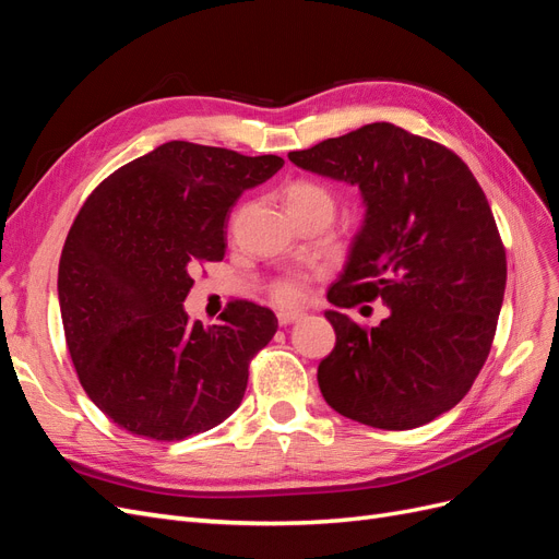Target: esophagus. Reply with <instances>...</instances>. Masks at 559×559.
Returning <instances> with one entry per match:
<instances>
[{"mask_svg":"<svg viewBox=\"0 0 559 559\" xmlns=\"http://www.w3.org/2000/svg\"><path fill=\"white\" fill-rule=\"evenodd\" d=\"M300 317H302V312H298V310H280V312H277V321H280V326L294 324V321H298Z\"/></svg>","mask_w":559,"mask_h":559,"instance_id":"1","label":"esophagus"}]
</instances>
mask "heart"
Wrapping results in <instances>:
<instances>
[{"label": "heart", "mask_w": 559, "mask_h": 559, "mask_svg": "<svg viewBox=\"0 0 559 559\" xmlns=\"http://www.w3.org/2000/svg\"><path fill=\"white\" fill-rule=\"evenodd\" d=\"M286 207L289 210H308V207L333 210V200L324 186L302 179L286 189ZM273 296L277 302H282V306H296V302L306 298V286H302L300 277H286L275 284Z\"/></svg>", "instance_id": "1"}]
</instances>
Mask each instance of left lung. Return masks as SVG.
Returning <instances> with one entry per match:
<instances>
[{
    "mask_svg": "<svg viewBox=\"0 0 559 559\" xmlns=\"http://www.w3.org/2000/svg\"><path fill=\"white\" fill-rule=\"evenodd\" d=\"M289 160L359 186L366 207L341 277L329 289L335 347L317 368L321 396L361 425L403 431L460 403L497 331L506 251L466 163L394 123L292 151ZM380 297L370 332L337 309Z\"/></svg>",
    "mask_w": 559,
    "mask_h": 559,
    "instance_id": "8db88e82",
    "label": "left lung"
}]
</instances>
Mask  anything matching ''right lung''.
I'll use <instances>...</instances> for the list:
<instances>
[{
    "instance_id": "right-lung-1",
    "label": "right lung",
    "mask_w": 559,
    "mask_h": 559,
    "mask_svg": "<svg viewBox=\"0 0 559 559\" xmlns=\"http://www.w3.org/2000/svg\"><path fill=\"white\" fill-rule=\"evenodd\" d=\"M282 165L167 142L118 167L81 207L60 257V314L81 386L114 425L183 441L238 411L277 317L235 300L205 329L183 300L193 267L224 259L230 207Z\"/></svg>"
}]
</instances>
